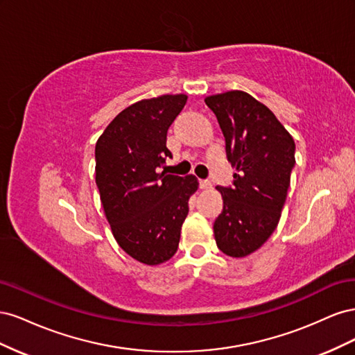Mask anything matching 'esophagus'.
I'll return each mask as SVG.
<instances>
[{
  "label": "esophagus",
  "mask_w": 355,
  "mask_h": 355,
  "mask_svg": "<svg viewBox=\"0 0 355 355\" xmlns=\"http://www.w3.org/2000/svg\"><path fill=\"white\" fill-rule=\"evenodd\" d=\"M200 188H201V189H206V191H210V189L213 188V185H211L210 180L201 179V180H200Z\"/></svg>",
  "instance_id": "34e87169"
}]
</instances>
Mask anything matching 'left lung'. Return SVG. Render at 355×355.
<instances>
[{
  "mask_svg": "<svg viewBox=\"0 0 355 355\" xmlns=\"http://www.w3.org/2000/svg\"><path fill=\"white\" fill-rule=\"evenodd\" d=\"M225 137L227 158L237 173L218 185L223 210L214 220V240L231 257H244L271 237L295 167V141L277 116L245 92L209 96Z\"/></svg>",
  "mask_w": 355,
  "mask_h": 355,
  "instance_id": "obj_1",
  "label": "left lung"
}]
</instances>
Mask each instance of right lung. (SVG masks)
Returning <instances> with one entry per match:
<instances>
[{
  "label": "right lung",
  "instance_id": "right-lung-1",
  "mask_svg": "<svg viewBox=\"0 0 355 355\" xmlns=\"http://www.w3.org/2000/svg\"><path fill=\"white\" fill-rule=\"evenodd\" d=\"M185 94L139 101L118 114L94 149L96 185L114 237L133 259L158 265L178 250L196 176L161 171L171 155L167 130Z\"/></svg>",
  "mask_w": 355,
  "mask_h": 355
}]
</instances>
